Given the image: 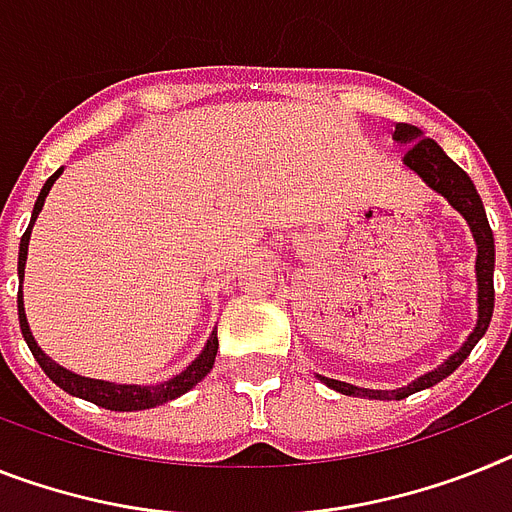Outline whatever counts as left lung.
Here are the masks:
<instances>
[{"label":"left lung","mask_w":512,"mask_h":512,"mask_svg":"<svg viewBox=\"0 0 512 512\" xmlns=\"http://www.w3.org/2000/svg\"><path fill=\"white\" fill-rule=\"evenodd\" d=\"M393 140L401 145H409L406 156H403V163L409 166L414 174H419L427 182V187L442 195L453 205L463 218H466L468 229L474 234L476 242V302H479V320H476L474 333L466 338L461 349L450 354L445 362L437 369L427 372V375L416 377L411 385L398 390H369V388H356V385H349V382L341 380H330V377H322L320 380L328 385V388L338 390L343 395H354V398H372V401H401V398H409L411 393H419L424 388H432L440 380H445L448 375H453L455 369L461 367L463 359L471 354L479 338L487 333L489 320H492V309H495V236H492V229H489L487 213H484L482 197L476 192L471 176L453 161V158L445 156V150L424 137V132L414 124H403L398 122L393 130Z\"/></svg>","instance_id":"obj_1"}]
</instances>
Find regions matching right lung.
I'll return each mask as SVG.
<instances>
[{"instance_id": "1", "label": "right lung", "mask_w": 512, "mask_h": 512, "mask_svg": "<svg viewBox=\"0 0 512 512\" xmlns=\"http://www.w3.org/2000/svg\"><path fill=\"white\" fill-rule=\"evenodd\" d=\"M62 169L54 171V174L46 179L44 190L38 195L36 205H33V216H30L28 229H25L23 239H20V255H17V276H20V283H23L25 276V260H28V242H30V229H33V223H36L38 213L44 208V200L49 195V190L54 187V182L59 179ZM17 317H20V330H23V338L28 343L30 354L36 356V362L41 364L49 380H54L62 390H67L70 395H77V398H85V401L96 403L101 409L109 411H143V409H153V406H161L166 401H174L182 393H187L190 388H195L197 382L203 380L208 375L210 369H213V362H216L218 354V336L216 330L210 333L208 343H205L203 354L197 356L195 362L190 367L179 372L176 377L166 382H158V385H114V382H103V380H90V377L75 375L70 369L59 367L57 362H51L49 356L41 351V346L36 343L33 333H30L28 317H25V307H23V289L17 294Z\"/></svg>"}]
</instances>
